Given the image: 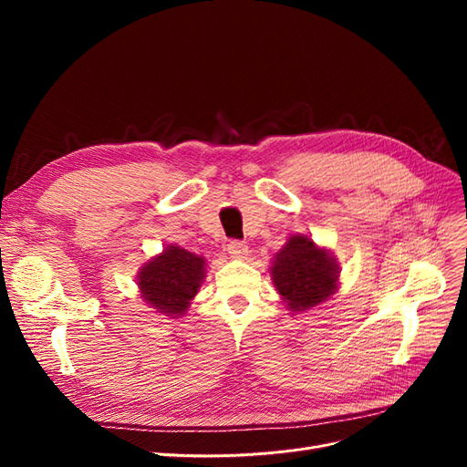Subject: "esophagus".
Listing matches in <instances>:
<instances>
[{"label": "esophagus", "instance_id": "esophagus-1", "mask_svg": "<svg viewBox=\"0 0 467 467\" xmlns=\"http://www.w3.org/2000/svg\"><path fill=\"white\" fill-rule=\"evenodd\" d=\"M228 253L234 259H244L247 255V245L242 239H232L228 244Z\"/></svg>", "mask_w": 467, "mask_h": 467}]
</instances>
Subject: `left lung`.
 Returning a JSON list of instances; mask_svg holds the SVG:
<instances>
[{
  "label": "left lung",
  "instance_id": "obj_1",
  "mask_svg": "<svg viewBox=\"0 0 467 467\" xmlns=\"http://www.w3.org/2000/svg\"><path fill=\"white\" fill-rule=\"evenodd\" d=\"M337 265L309 237L296 235L273 265V280L294 312L327 300L337 288Z\"/></svg>",
  "mask_w": 467,
  "mask_h": 467
}]
</instances>
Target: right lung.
<instances>
[{
  "label": "right lung",
  "mask_w": 467,
  "mask_h": 467,
  "mask_svg": "<svg viewBox=\"0 0 467 467\" xmlns=\"http://www.w3.org/2000/svg\"><path fill=\"white\" fill-rule=\"evenodd\" d=\"M204 278V259L169 245L138 276L142 298L160 314L182 316Z\"/></svg>",
  "instance_id": "right-lung-1"
}]
</instances>
